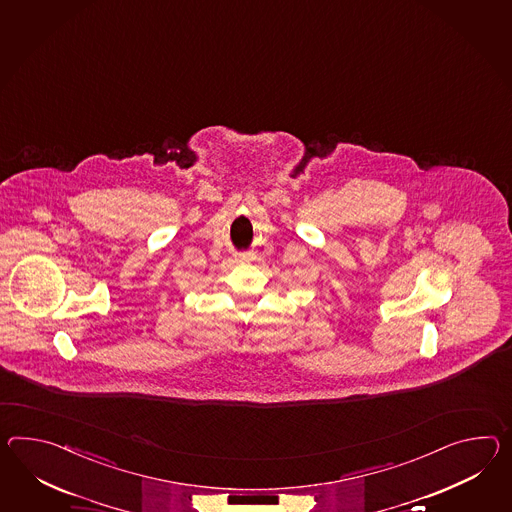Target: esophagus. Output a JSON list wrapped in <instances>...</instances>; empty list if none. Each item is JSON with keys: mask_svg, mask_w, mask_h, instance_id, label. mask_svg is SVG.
Masks as SVG:
<instances>
[{"mask_svg": "<svg viewBox=\"0 0 512 512\" xmlns=\"http://www.w3.org/2000/svg\"><path fill=\"white\" fill-rule=\"evenodd\" d=\"M240 259H242V261H246V259H248V257H246V255H242V257H240Z\"/></svg>", "mask_w": 512, "mask_h": 512, "instance_id": "34e87169", "label": "esophagus"}]
</instances>
